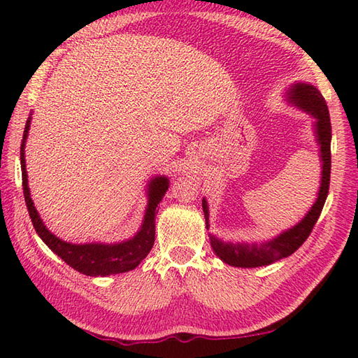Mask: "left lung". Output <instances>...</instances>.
<instances>
[{"label":"left lung","instance_id":"1","mask_svg":"<svg viewBox=\"0 0 358 358\" xmlns=\"http://www.w3.org/2000/svg\"><path fill=\"white\" fill-rule=\"evenodd\" d=\"M286 101L295 106L296 109L309 113L314 121V134L318 146H320V162H322V178L320 187H318L317 199L308 214L303 217L295 226L280 232L272 238L262 243H234L223 241L214 234H209L210 246L220 260L226 264L235 266V268H260L275 263L281 258H286L294 254L303 243L309 237L318 217L322 214L326 196L329 192L331 180V120L328 104H326L323 95L315 86L309 83H294L285 92ZM203 212L206 218V227L209 229V206L206 199H203Z\"/></svg>","mask_w":358,"mask_h":358}]
</instances>
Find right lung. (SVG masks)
I'll list each match as a JSON object with an SVG mask.
<instances>
[{"mask_svg":"<svg viewBox=\"0 0 358 358\" xmlns=\"http://www.w3.org/2000/svg\"><path fill=\"white\" fill-rule=\"evenodd\" d=\"M30 120H32V113H30L26 121L20 155L22 172V192H24L26 206L36 234L40 235V238L49 246L52 252H55L63 262L69 264L71 268L85 273V275L108 277L135 269L150 252L152 246H154L157 208L159 201L163 200L167 187H169V178L164 177V175H157V177L150 178L146 187V212H144L141 227L134 237L117 243H80V245H77V243L64 241L45 227L32 199H30L24 155L26 140L30 129Z\"/></svg>","mask_w":358,"mask_h":358,"instance_id":"1","label":"right lung"}]
</instances>
